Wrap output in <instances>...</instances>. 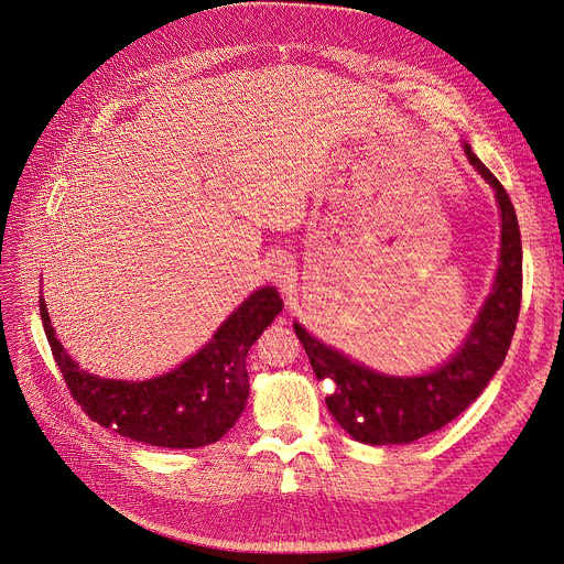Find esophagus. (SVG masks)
<instances>
[{
    "mask_svg": "<svg viewBox=\"0 0 564 564\" xmlns=\"http://www.w3.org/2000/svg\"><path fill=\"white\" fill-rule=\"evenodd\" d=\"M270 274L274 276V281L285 290L292 288V283L296 281V263L294 256H290L288 251H279L272 256L270 261Z\"/></svg>",
    "mask_w": 564,
    "mask_h": 564,
    "instance_id": "34e87169",
    "label": "esophagus"
}]
</instances>
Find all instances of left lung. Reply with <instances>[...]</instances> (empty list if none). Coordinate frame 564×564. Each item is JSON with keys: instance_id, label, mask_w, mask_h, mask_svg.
<instances>
[{"instance_id": "8db88e82", "label": "left lung", "mask_w": 564, "mask_h": 564, "mask_svg": "<svg viewBox=\"0 0 564 564\" xmlns=\"http://www.w3.org/2000/svg\"><path fill=\"white\" fill-rule=\"evenodd\" d=\"M470 164L495 188L501 212V253L492 294L479 313L466 344L447 365L419 378L380 376L357 365L299 324L294 333L303 344L317 380H328V412L360 443L393 445L412 443L447 423L479 398L499 371L513 339L522 303V238L506 188L466 145Z\"/></svg>"}]
</instances>
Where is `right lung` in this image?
<instances>
[{
    "label": "right lung",
    "instance_id": "add662e5",
    "mask_svg": "<svg viewBox=\"0 0 564 564\" xmlns=\"http://www.w3.org/2000/svg\"><path fill=\"white\" fill-rule=\"evenodd\" d=\"M281 308L279 292L261 288L182 367L162 378L126 382L83 371L56 339L40 299V317L51 352L83 412L121 436L173 449L216 443L234 427L249 398L247 350Z\"/></svg>",
    "mask_w": 564,
    "mask_h": 564
}]
</instances>
